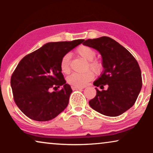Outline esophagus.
Returning a JSON list of instances; mask_svg holds the SVG:
<instances>
[{
    "label": "esophagus",
    "mask_w": 153,
    "mask_h": 153,
    "mask_svg": "<svg viewBox=\"0 0 153 153\" xmlns=\"http://www.w3.org/2000/svg\"><path fill=\"white\" fill-rule=\"evenodd\" d=\"M84 87H75L72 86V89L73 90H82V89H84Z\"/></svg>",
    "instance_id": "1"
}]
</instances>
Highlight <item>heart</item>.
Here are the masks:
<instances>
[{
	"label": "heart",
	"mask_w": 153,
	"mask_h": 153,
	"mask_svg": "<svg viewBox=\"0 0 153 153\" xmlns=\"http://www.w3.org/2000/svg\"><path fill=\"white\" fill-rule=\"evenodd\" d=\"M77 54L85 60L89 62L88 66L93 72L99 73L101 68V63L97 60H93L96 56V52L88 46L81 45L77 49ZM71 55L69 54L63 56L60 62V68L63 73H68L70 71ZM93 78V73L91 71L85 73H74L67 78V82L75 87H84L89 81Z\"/></svg>",
	"instance_id": "obj_1"
}]
</instances>
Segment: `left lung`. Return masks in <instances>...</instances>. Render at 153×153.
<instances>
[{"label": "left lung", "mask_w": 153, "mask_h": 153, "mask_svg": "<svg viewBox=\"0 0 153 153\" xmlns=\"http://www.w3.org/2000/svg\"><path fill=\"white\" fill-rule=\"evenodd\" d=\"M102 56L103 71L94 85L107 90L99 91L89 101L91 108L101 114L115 117L125 113L135 103L142 87L141 71L137 61L123 45L106 36L88 39L82 43Z\"/></svg>", "instance_id": "8db88e82"}]
</instances>
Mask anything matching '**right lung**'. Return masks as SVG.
<instances>
[{"instance_id":"obj_1","label":"right lung","mask_w":153,"mask_h":153,"mask_svg":"<svg viewBox=\"0 0 153 153\" xmlns=\"http://www.w3.org/2000/svg\"><path fill=\"white\" fill-rule=\"evenodd\" d=\"M84 40L48 42L20 61L10 84L16 105L24 115L36 121H48L66 108L72 89L64 80L60 62ZM61 86L59 91H49Z\"/></svg>"}]
</instances>
